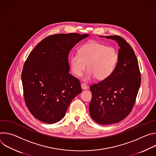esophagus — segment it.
Listing matches in <instances>:
<instances>
[{"instance_id": "1", "label": "esophagus", "mask_w": 156, "mask_h": 156, "mask_svg": "<svg viewBox=\"0 0 156 156\" xmlns=\"http://www.w3.org/2000/svg\"><path fill=\"white\" fill-rule=\"evenodd\" d=\"M81 88L83 89V90H86V89L87 88V86H86V84L85 83H81Z\"/></svg>"}]
</instances>
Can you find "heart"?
<instances>
[{
  "mask_svg": "<svg viewBox=\"0 0 156 156\" xmlns=\"http://www.w3.org/2000/svg\"><path fill=\"white\" fill-rule=\"evenodd\" d=\"M79 54L70 57V65L73 74L78 76L88 69L83 76V80L90 81L94 78L99 80L108 78L114 72L118 62L117 50L103 44L92 41L80 48Z\"/></svg>",
  "mask_w": 156,
  "mask_h": 156,
  "instance_id": "b5f03b06",
  "label": "heart"
}]
</instances>
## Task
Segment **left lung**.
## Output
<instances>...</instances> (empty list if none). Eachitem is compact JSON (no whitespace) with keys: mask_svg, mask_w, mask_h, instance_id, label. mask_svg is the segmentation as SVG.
I'll return each mask as SVG.
<instances>
[{"mask_svg":"<svg viewBox=\"0 0 156 156\" xmlns=\"http://www.w3.org/2000/svg\"><path fill=\"white\" fill-rule=\"evenodd\" d=\"M119 44L115 69L108 78L92 84L90 112L101 125L113 124L124 119L135 105L141 84V73L134 51L119 36H105Z\"/></svg>","mask_w":156,"mask_h":156,"instance_id":"1","label":"left lung"}]
</instances>
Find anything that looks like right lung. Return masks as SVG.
Instances as JSON below:
<instances>
[{
	"label": "right lung",
	"mask_w": 156,
	"mask_h": 156,
	"mask_svg": "<svg viewBox=\"0 0 156 156\" xmlns=\"http://www.w3.org/2000/svg\"><path fill=\"white\" fill-rule=\"evenodd\" d=\"M89 35L57 34L42 40L30 53L21 73L25 104L37 120L62 119L71 101L81 93L80 80L69 73V54Z\"/></svg>",
	"instance_id": "add662e5"
}]
</instances>
